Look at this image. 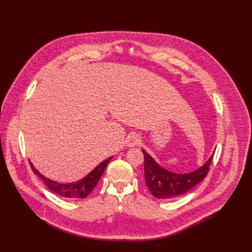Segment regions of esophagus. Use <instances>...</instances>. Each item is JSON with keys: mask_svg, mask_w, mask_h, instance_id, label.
<instances>
[{"mask_svg": "<svg viewBox=\"0 0 252 252\" xmlns=\"http://www.w3.org/2000/svg\"><path fill=\"white\" fill-rule=\"evenodd\" d=\"M139 143H140V139H139V137H138L136 134H131V135H129L128 138H127V140H126V145H127V147H129V148L138 146Z\"/></svg>", "mask_w": 252, "mask_h": 252, "instance_id": "obj_1", "label": "esophagus"}]
</instances>
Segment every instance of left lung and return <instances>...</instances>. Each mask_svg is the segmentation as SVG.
Listing matches in <instances>:
<instances>
[{
  "label": "left lung",
  "mask_w": 252,
  "mask_h": 252,
  "mask_svg": "<svg viewBox=\"0 0 252 252\" xmlns=\"http://www.w3.org/2000/svg\"><path fill=\"white\" fill-rule=\"evenodd\" d=\"M146 184L152 194L159 199H168L182 195L199 184L208 173L213 154L208 160L197 169L187 173H175L160 166L145 150Z\"/></svg>",
  "instance_id": "obj_1"
}]
</instances>
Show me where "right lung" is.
<instances>
[{
  "label": "right lung",
  "instance_id": "right-lung-1",
  "mask_svg": "<svg viewBox=\"0 0 252 252\" xmlns=\"http://www.w3.org/2000/svg\"><path fill=\"white\" fill-rule=\"evenodd\" d=\"M112 158L113 157L104 159L97 166H95L89 174H87L84 178L80 179L78 182L70 183V184H60L58 182L52 181V179L46 177L39 170L35 169L31 161H30V165L32 171L34 172V174H37L46 184V186L55 193L66 198L81 199V198H86L93 191V189L95 188L96 184L98 183L99 178L103 173L107 163L110 162Z\"/></svg>",
  "mask_w": 252,
  "mask_h": 252
}]
</instances>
